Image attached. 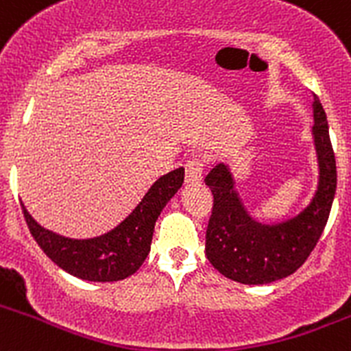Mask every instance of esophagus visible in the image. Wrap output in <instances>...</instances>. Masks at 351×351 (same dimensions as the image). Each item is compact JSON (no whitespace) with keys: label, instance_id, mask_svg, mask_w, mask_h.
Returning <instances> with one entry per match:
<instances>
[{"label":"esophagus","instance_id":"esophagus-1","mask_svg":"<svg viewBox=\"0 0 351 351\" xmlns=\"http://www.w3.org/2000/svg\"><path fill=\"white\" fill-rule=\"evenodd\" d=\"M202 169L204 159L199 158V156H192L185 162V182L189 185H197V183L202 182Z\"/></svg>","mask_w":351,"mask_h":351}]
</instances>
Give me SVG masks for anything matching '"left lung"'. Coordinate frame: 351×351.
Masks as SVG:
<instances>
[{
    "label": "left lung",
    "mask_w": 351,
    "mask_h": 351,
    "mask_svg": "<svg viewBox=\"0 0 351 351\" xmlns=\"http://www.w3.org/2000/svg\"><path fill=\"white\" fill-rule=\"evenodd\" d=\"M314 141L319 183L311 204L278 224H261L241 206L230 169L217 165L206 176L214 195L206 231V255L223 276L243 285H266L293 274L317 245L336 192V159L328 118L314 94Z\"/></svg>",
    "instance_id": "left-lung-1"
}]
</instances>
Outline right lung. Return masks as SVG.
I'll return each instance as SVG.
<instances>
[{
	"label": "right lung",
	"instance_id": "1",
	"mask_svg": "<svg viewBox=\"0 0 351 351\" xmlns=\"http://www.w3.org/2000/svg\"><path fill=\"white\" fill-rule=\"evenodd\" d=\"M183 178L185 169L178 168L156 180L130 216L114 230L90 240H71L44 230L27 213L23 204L22 213L34 240L61 269L87 281H120L132 276L145 261L156 219L178 192Z\"/></svg>",
	"mask_w": 351,
	"mask_h": 351
}]
</instances>
